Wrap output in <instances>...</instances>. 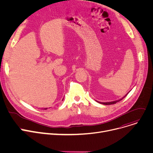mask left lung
<instances>
[{
  "mask_svg": "<svg viewBox=\"0 0 153 153\" xmlns=\"http://www.w3.org/2000/svg\"><path fill=\"white\" fill-rule=\"evenodd\" d=\"M128 94V93L125 95L124 97H123L122 98H121L120 100H117V101H112V102H98V101H97V102H98L99 103H100V104H104V105H111V104H115L116 102H119V101H120L121 100H122Z\"/></svg>",
  "mask_w": 153,
  "mask_h": 153,
  "instance_id": "obj_1",
  "label": "left lung"
}]
</instances>
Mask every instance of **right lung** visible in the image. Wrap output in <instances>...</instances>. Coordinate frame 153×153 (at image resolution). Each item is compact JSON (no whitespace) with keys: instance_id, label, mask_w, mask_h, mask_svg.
Wrapping results in <instances>:
<instances>
[{"instance_id":"1","label":"right lung","mask_w":153,"mask_h":153,"mask_svg":"<svg viewBox=\"0 0 153 153\" xmlns=\"http://www.w3.org/2000/svg\"><path fill=\"white\" fill-rule=\"evenodd\" d=\"M47 109V108H46V109Z\"/></svg>"}]
</instances>
